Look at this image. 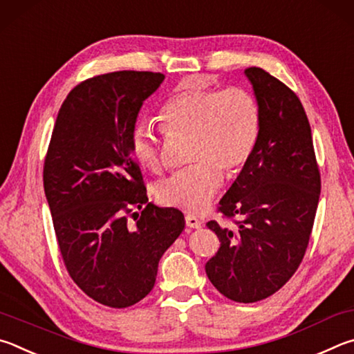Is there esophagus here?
<instances>
[{
  "instance_id": "1",
  "label": "esophagus",
  "mask_w": 354,
  "mask_h": 354,
  "mask_svg": "<svg viewBox=\"0 0 354 354\" xmlns=\"http://www.w3.org/2000/svg\"><path fill=\"white\" fill-rule=\"evenodd\" d=\"M185 221H187V225L189 228H201L203 222L197 218V216L194 214H187V218H185Z\"/></svg>"
}]
</instances>
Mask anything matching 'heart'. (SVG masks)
Segmentation results:
<instances>
[{"label": "heart", "mask_w": 354, "mask_h": 354, "mask_svg": "<svg viewBox=\"0 0 354 354\" xmlns=\"http://www.w3.org/2000/svg\"><path fill=\"white\" fill-rule=\"evenodd\" d=\"M158 120L169 135L191 136L193 166L172 174L155 188L165 207L199 212L218 193L224 172L233 174L247 165L261 132L258 99L243 86L202 85L185 80L166 99ZM130 151L136 163L160 171V140L146 121L136 124L130 135Z\"/></svg>", "instance_id": "b5f03b06"}]
</instances>
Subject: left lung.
I'll return each instance as SVG.
<instances>
[{
	"instance_id": "obj_1",
	"label": "left lung",
	"mask_w": 354,
	"mask_h": 354,
	"mask_svg": "<svg viewBox=\"0 0 354 354\" xmlns=\"http://www.w3.org/2000/svg\"><path fill=\"white\" fill-rule=\"evenodd\" d=\"M261 110L255 152L219 202L234 221H209L221 241L205 264L213 286L239 303L275 294L299 269L311 236L320 196V172L305 109L289 86L263 68H247Z\"/></svg>"
}]
</instances>
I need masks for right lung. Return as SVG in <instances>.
Masks as SVG:
<instances>
[{
    "label": "right lung",
    "mask_w": 354,
    "mask_h": 354,
    "mask_svg": "<svg viewBox=\"0 0 354 354\" xmlns=\"http://www.w3.org/2000/svg\"><path fill=\"white\" fill-rule=\"evenodd\" d=\"M163 80L161 73L115 71L74 86L59 110L43 166L68 274L90 299L110 308L132 306L151 292L160 258L185 228L182 212L147 202L130 151L141 105Z\"/></svg>",
    "instance_id": "right-lung-1"
}]
</instances>
